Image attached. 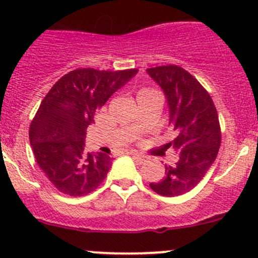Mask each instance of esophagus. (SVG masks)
<instances>
[{"label": "esophagus", "mask_w": 258, "mask_h": 258, "mask_svg": "<svg viewBox=\"0 0 258 258\" xmlns=\"http://www.w3.org/2000/svg\"><path fill=\"white\" fill-rule=\"evenodd\" d=\"M129 154L132 155V156L134 157V159H137L138 161H139L140 163H143V162H145V161H146V157H145V156H143V155L137 154V152H133V151H130Z\"/></svg>", "instance_id": "esophagus-1"}]
</instances>
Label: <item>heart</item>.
Returning a JSON list of instances; mask_svg holds the SVG:
<instances>
[{
    "label": "heart",
    "instance_id": "b5f03b06",
    "mask_svg": "<svg viewBox=\"0 0 258 258\" xmlns=\"http://www.w3.org/2000/svg\"><path fill=\"white\" fill-rule=\"evenodd\" d=\"M151 91H154V90H151V88H141V90H139V92H138V97L141 95H145V93L151 92Z\"/></svg>",
    "mask_w": 258,
    "mask_h": 258
}]
</instances>
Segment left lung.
Wrapping results in <instances>:
<instances>
[{"label": "left lung", "instance_id": "obj_1", "mask_svg": "<svg viewBox=\"0 0 258 258\" xmlns=\"http://www.w3.org/2000/svg\"><path fill=\"white\" fill-rule=\"evenodd\" d=\"M162 88L168 106V124L177 137L167 144L177 152L174 165L165 166V177L152 182V190L163 197L184 195L206 176L217 159L221 133L212 97L197 79L177 65L146 70Z\"/></svg>", "mask_w": 258, "mask_h": 258}]
</instances>
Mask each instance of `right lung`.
Listing matches in <instances>:
<instances>
[{
	"label": "right lung",
	"instance_id": "1",
	"mask_svg": "<svg viewBox=\"0 0 258 258\" xmlns=\"http://www.w3.org/2000/svg\"><path fill=\"white\" fill-rule=\"evenodd\" d=\"M138 71L77 69L62 76L41 101L29 128L30 145L41 171L63 195H88L107 177L112 159L85 151L86 129L97 110Z\"/></svg>",
	"mask_w": 258,
	"mask_h": 258
}]
</instances>
